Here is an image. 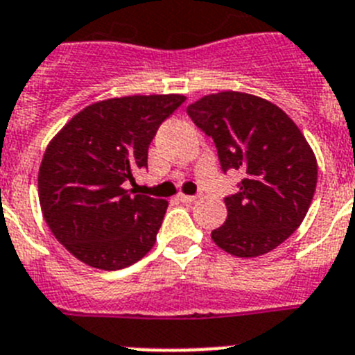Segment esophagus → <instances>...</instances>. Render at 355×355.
Here are the masks:
<instances>
[{"mask_svg":"<svg viewBox=\"0 0 355 355\" xmlns=\"http://www.w3.org/2000/svg\"><path fill=\"white\" fill-rule=\"evenodd\" d=\"M178 200H180L182 203H191V202H195L196 196L195 195H178Z\"/></svg>","mask_w":355,"mask_h":355,"instance_id":"1","label":"esophagus"}]
</instances>
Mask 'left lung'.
Here are the masks:
<instances>
[{
    "label": "left lung",
    "mask_w": 355,
    "mask_h": 355,
    "mask_svg": "<svg viewBox=\"0 0 355 355\" xmlns=\"http://www.w3.org/2000/svg\"><path fill=\"white\" fill-rule=\"evenodd\" d=\"M187 116L218 150L221 171L243 175L225 196L227 221L211 237L237 257H257L300 227L316 189L318 166L306 137L277 105L245 92L209 94Z\"/></svg>",
    "instance_id": "1"
}]
</instances>
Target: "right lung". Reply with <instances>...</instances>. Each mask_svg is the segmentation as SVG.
Wrapping results in <instances>:
<instances>
[{"instance_id": "add662e5", "label": "right lung", "mask_w": 355, "mask_h": 355, "mask_svg": "<svg viewBox=\"0 0 355 355\" xmlns=\"http://www.w3.org/2000/svg\"><path fill=\"white\" fill-rule=\"evenodd\" d=\"M180 94L98 101L48 144L39 169V202L49 230L82 263L121 270L155 245L168 202L126 191L148 168V148Z\"/></svg>"}]
</instances>
